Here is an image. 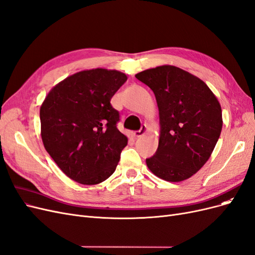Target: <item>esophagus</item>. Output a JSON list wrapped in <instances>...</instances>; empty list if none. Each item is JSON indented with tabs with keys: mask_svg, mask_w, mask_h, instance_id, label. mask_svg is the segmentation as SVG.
<instances>
[{
	"mask_svg": "<svg viewBox=\"0 0 255 255\" xmlns=\"http://www.w3.org/2000/svg\"><path fill=\"white\" fill-rule=\"evenodd\" d=\"M146 132H147V126H146V125H142L141 129L137 130V131H134L133 135H134L135 137H141V136H143Z\"/></svg>",
	"mask_w": 255,
	"mask_h": 255,
	"instance_id": "1",
	"label": "esophagus"
}]
</instances>
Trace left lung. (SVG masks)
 Wrapping results in <instances>:
<instances>
[{"label": "left lung", "instance_id": "8db88e82", "mask_svg": "<svg viewBox=\"0 0 255 255\" xmlns=\"http://www.w3.org/2000/svg\"><path fill=\"white\" fill-rule=\"evenodd\" d=\"M159 108V146L146 159L149 170L169 182L191 178L211 157L223 128L221 107L200 78L174 65L137 73Z\"/></svg>", "mask_w": 255, "mask_h": 255}]
</instances>
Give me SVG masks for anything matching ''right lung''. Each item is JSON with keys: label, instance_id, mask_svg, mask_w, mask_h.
<instances>
[{"label": "right lung", "instance_id": "add662e5", "mask_svg": "<svg viewBox=\"0 0 255 255\" xmlns=\"http://www.w3.org/2000/svg\"><path fill=\"white\" fill-rule=\"evenodd\" d=\"M126 80L117 70L81 71L57 84L41 105L44 148L74 181L98 184L116 170L128 138L117 128L120 114L110 101Z\"/></svg>", "mask_w": 255, "mask_h": 255}]
</instances>
